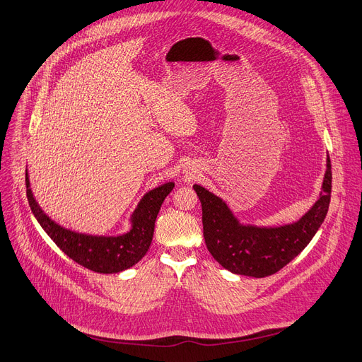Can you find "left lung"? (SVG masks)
Wrapping results in <instances>:
<instances>
[{
    "label": "left lung",
    "instance_id": "left-lung-1",
    "mask_svg": "<svg viewBox=\"0 0 362 362\" xmlns=\"http://www.w3.org/2000/svg\"><path fill=\"white\" fill-rule=\"evenodd\" d=\"M193 189L202 204L204 237L212 257L228 272L261 279L288 264L317 233L331 202V160L327 156L316 204L298 222L283 226L243 225L216 194L199 185Z\"/></svg>",
    "mask_w": 362,
    "mask_h": 362
}]
</instances>
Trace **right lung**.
I'll return each mask as SVG.
<instances>
[{
	"mask_svg": "<svg viewBox=\"0 0 362 362\" xmlns=\"http://www.w3.org/2000/svg\"><path fill=\"white\" fill-rule=\"evenodd\" d=\"M27 199L36 219L53 240V243L78 264L95 272L112 274L124 272L146 255L154 234V222L163 201L173 190L175 183H164L147 192L131 215V229L127 234L117 237H98L79 234L52 221L39 206L30 189V180L25 170Z\"/></svg>",
	"mask_w": 362,
	"mask_h": 362,
	"instance_id": "1",
	"label": "right lung"
}]
</instances>
